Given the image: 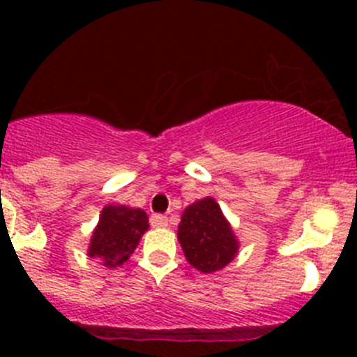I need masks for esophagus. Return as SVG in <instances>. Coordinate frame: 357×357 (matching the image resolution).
<instances>
[{"mask_svg": "<svg viewBox=\"0 0 357 357\" xmlns=\"http://www.w3.org/2000/svg\"><path fill=\"white\" fill-rule=\"evenodd\" d=\"M150 225L151 227H166L168 225V216H164V214H151L150 216Z\"/></svg>", "mask_w": 357, "mask_h": 357, "instance_id": "obj_1", "label": "esophagus"}]
</instances>
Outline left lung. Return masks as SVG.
<instances>
[{
    "instance_id": "obj_1",
    "label": "left lung",
    "mask_w": 357,
    "mask_h": 357,
    "mask_svg": "<svg viewBox=\"0 0 357 357\" xmlns=\"http://www.w3.org/2000/svg\"><path fill=\"white\" fill-rule=\"evenodd\" d=\"M178 241L189 264L204 273L222 270L238 252L232 229L213 198L198 200L184 211Z\"/></svg>"
}]
</instances>
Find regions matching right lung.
I'll list each match as a JSON object with an SVG mask.
<instances>
[{
	"label": "right lung",
	"mask_w": 357,
	"mask_h": 357,
	"mask_svg": "<svg viewBox=\"0 0 357 357\" xmlns=\"http://www.w3.org/2000/svg\"><path fill=\"white\" fill-rule=\"evenodd\" d=\"M148 229V216L141 209L125 206H107L91 239L89 255L114 268L128 261L141 236Z\"/></svg>",
	"instance_id": "1"
}]
</instances>
